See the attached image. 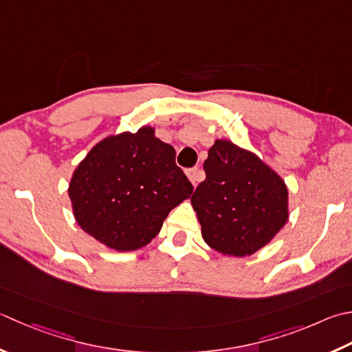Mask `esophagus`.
<instances>
[{
    "mask_svg": "<svg viewBox=\"0 0 352 352\" xmlns=\"http://www.w3.org/2000/svg\"><path fill=\"white\" fill-rule=\"evenodd\" d=\"M188 177H189L190 183L194 184V188H195V186L198 184V182H201V180H203V177H204V172H203V170H199L198 168L189 169V170H188Z\"/></svg>",
    "mask_w": 352,
    "mask_h": 352,
    "instance_id": "esophagus-1",
    "label": "esophagus"
}]
</instances>
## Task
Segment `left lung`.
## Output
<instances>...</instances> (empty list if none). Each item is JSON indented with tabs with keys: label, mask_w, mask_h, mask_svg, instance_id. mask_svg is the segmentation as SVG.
<instances>
[{
	"label": "left lung",
	"mask_w": 352,
	"mask_h": 352,
	"mask_svg": "<svg viewBox=\"0 0 352 352\" xmlns=\"http://www.w3.org/2000/svg\"><path fill=\"white\" fill-rule=\"evenodd\" d=\"M206 180L190 203L206 244L229 256L263 249L288 219L284 180L258 155L229 140H215L204 162Z\"/></svg>",
	"instance_id": "left-lung-1"
}]
</instances>
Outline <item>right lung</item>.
Listing matches in <instances>:
<instances>
[{"label": "right lung", "mask_w": 352, "mask_h": 352, "mask_svg": "<svg viewBox=\"0 0 352 352\" xmlns=\"http://www.w3.org/2000/svg\"><path fill=\"white\" fill-rule=\"evenodd\" d=\"M192 190L175 149L142 126L96 144L74 169L68 197L82 230L109 249L131 252L149 244Z\"/></svg>", "instance_id": "right-lung-1"}]
</instances>
